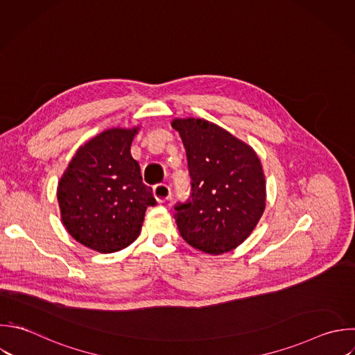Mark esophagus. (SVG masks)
<instances>
[{
  "mask_svg": "<svg viewBox=\"0 0 355 355\" xmlns=\"http://www.w3.org/2000/svg\"><path fill=\"white\" fill-rule=\"evenodd\" d=\"M153 193L158 202H165L171 197V189H169V186H166L164 183L155 184L153 189Z\"/></svg>",
  "mask_w": 355,
  "mask_h": 355,
  "instance_id": "esophagus-1",
  "label": "esophagus"
}]
</instances>
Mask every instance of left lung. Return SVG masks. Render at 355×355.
I'll use <instances>...</instances> for the list:
<instances>
[{"instance_id":"obj_1","label":"left lung","mask_w":355,"mask_h":355,"mask_svg":"<svg viewBox=\"0 0 355 355\" xmlns=\"http://www.w3.org/2000/svg\"><path fill=\"white\" fill-rule=\"evenodd\" d=\"M186 148L191 194L175 207L180 236L193 248L220 255L255 229L266 201L265 175L257 153L205 119H173Z\"/></svg>"}]
</instances>
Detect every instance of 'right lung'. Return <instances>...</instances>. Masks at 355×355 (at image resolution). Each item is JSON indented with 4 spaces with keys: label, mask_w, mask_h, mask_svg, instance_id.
<instances>
[{
    "label": "right lung",
    "mask_w": 355,
    "mask_h": 355,
    "mask_svg": "<svg viewBox=\"0 0 355 355\" xmlns=\"http://www.w3.org/2000/svg\"><path fill=\"white\" fill-rule=\"evenodd\" d=\"M140 126L112 128L79 147L58 182L61 220L80 244L110 254L140 234L146 209L155 205L130 147Z\"/></svg>",
    "instance_id": "1"
}]
</instances>
